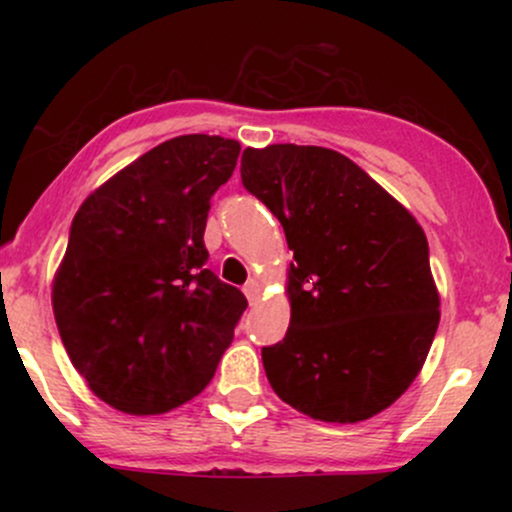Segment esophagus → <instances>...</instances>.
I'll list each match as a JSON object with an SVG mask.
<instances>
[{"label": "esophagus", "mask_w": 512, "mask_h": 512, "mask_svg": "<svg viewBox=\"0 0 512 512\" xmlns=\"http://www.w3.org/2000/svg\"><path fill=\"white\" fill-rule=\"evenodd\" d=\"M243 291H245V296H248V301H250V305H255L257 301H260V293H262V284L257 279H250L248 284L243 286Z\"/></svg>", "instance_id": "1"}]
</instances>
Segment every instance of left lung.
<instances>
[{"label":"left lung","instance_id":"obj_1","mask_svg":"<svg viewBox=\"0 0 512 512\" xmlns=\"http://www.w3.org/2000/svg\"><path fill=\"white\" fill-rule=\"evenodd\" d=\"M240 178L293 250L289 330L262 349L269 385L317 421L380 414L414 383L440 322L424 228L322 146L245 149Z\"/></svg>","mask_w":512,"mask_h":512}]
</instances>
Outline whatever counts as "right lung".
Returning <instances> with one entry per match:
<instances>
[{
	"label": "right lung",
	"mask_w": 512,
	"mask_h": 512,
	"mask_svg": "<svg viewBox=\"0 0 512 512\" xmlns=\"http://www.w3.org/2000/svg\"><path fill=\"white\" fill-rule=\"evenodd\" d=\"M236 139L185 134L86 197L52 281L74 368L125 414H163L214 378L248 301L207 269L209 199L233 175Z\"/></svg>",
	"instance_id": "obj_1"
}]
</instances>
